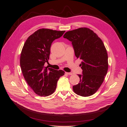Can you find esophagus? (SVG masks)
Listing matches in <instances>:
<instances>
[{"instance_id":"34e87169","label":"esophagus","mask_w":127,"mask_h":127,"mask_svg":"<svg viewBox=\"0 0 127 127\" xmlns=\"http://www.w3.org/2000/svg\"><path fill=\"white\" fill-rule=\"evenodd\" d=\"M66 74H67V75H72V74L71 72H66Z\"/></svg>"}]
</instances>
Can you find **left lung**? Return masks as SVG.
Instances as JSON below:
<instances>
[{"label":"left lung","instance_id":"obj_1","mask_svg":"<svg viewBox=\"0 0 127 127\" xmlns=\"http://www.w3.org/2000/svg\"><path fill=\"white\" fill-rule=\"evenodd\" d=\"M64 37L71 42L76 57L82 61V75L79 83L73 86L75 93L89 96L96 92L103 83L108 69V56L102 40L93 31L81 28L68 31Z\"/></svg>","mask_w":127,"mask_h":127}]
</instances>
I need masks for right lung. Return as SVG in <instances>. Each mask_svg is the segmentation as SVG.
I'll use <instances>...</instances> for the list:
<instances>
[{
  "label": "right lung",
  "instance_id": "obj_1",
  "mask_svg": "<svg viewBox=\"0 0 127 127\" xmlns=\"http://www.w3.org/2000/svg\"><path fill=\"white\" fill-rule=\"evenodd\" d=\"M64 32L65 31L39 29L28 38L23 47L20 57L23 75L29 86L41 96L52 94L59 78L64 74L62 70L44 66L49 59L53 41Z\"/></svg>",
  "mask_w": 127,
  "mask_h": 127
}]
</instances>
